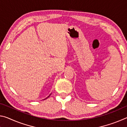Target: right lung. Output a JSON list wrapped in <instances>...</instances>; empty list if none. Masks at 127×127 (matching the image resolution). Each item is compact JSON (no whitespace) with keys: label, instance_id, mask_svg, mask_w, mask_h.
I'll return each mask as SVG.
<instances>
[{"label":"right lung","instance_id":"obj_1","mask_svg":"<svg viewBox=\"0 0 127 127\" xmlns=\"http://www.w3.org/2000/svg\"><path fill=\"white\" fill-rule=\"evenodd\" d=\"M51 94H50V95H51ZM50 95H49V96H48V97H46V98H48V97H49V96H50ZM46 98H45V99H44V100H45V99H46Z\"/></svg>","mask_w":127,"mask_h":127}]
</instances>
